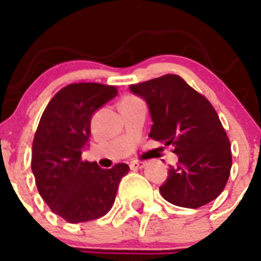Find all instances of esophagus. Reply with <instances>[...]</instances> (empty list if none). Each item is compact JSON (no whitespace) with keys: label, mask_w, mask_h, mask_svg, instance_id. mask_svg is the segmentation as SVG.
Returning <instances> with one entry per match:
<instances>
[{"label":"esophagus","mask_w":261,"mask_h":261,"mask_svg":"<svg viewBox=\"0 0 261 261\" xmlns=\"http://www.w3.org/2000/svg\"><path fill=\"white\" fill-rule=\"evenodd\" d=\"M146 166L145 161H133L130 164V167L133 170H138V169H143Z\"/></svg>","instance_id":"obj_1"}]
</instances>
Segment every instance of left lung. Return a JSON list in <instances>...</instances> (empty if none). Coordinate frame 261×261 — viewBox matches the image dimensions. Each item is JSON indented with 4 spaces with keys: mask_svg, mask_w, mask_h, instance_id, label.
<instances>
[{
    "mask_svg": "<svg viewBox=\"0 0 261 261\" xmlns=\"http://www.w3.org/2000/svg\"><path fill=\"white\" fill-rule=\"evenodd\" d=\"M131 92L149 106V137L174 147L177 166H170L160 188L165 200L182 207L204 206L225 188L232 167L229 138L216 110L178 75H164L131 84Z\"/></svg>",
    "mask_w": 261,
    "mask_h": 261,
    "instance_id": "8db88e82",
    "label": "left lung"
}]
</instances>
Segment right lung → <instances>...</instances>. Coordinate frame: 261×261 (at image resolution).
<instances>
[{
    "mask_svg": "<svg viewBox=\"0 0 261 261\" xmlns=\"http://www.w3.org/2000/svg\"><path fill=\"white\" fill-rule=\"evenodd\" d=\"M118 94L116 87L72 83L42 112L32 146V171L50 211L76 224L105 216L114 205L126 164L101 169L82 160L91 135V118Z\"/></svg>",
    "mask_w": 261,
    "mask_h": 261,
    "instance_id": "add662e5",
    "label": "right lung"
}]
</instances>
